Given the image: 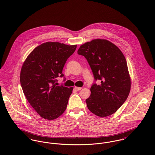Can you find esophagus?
Here are the masks:
<instances>
[{"label":"esophagus","mask_w":155,"mask_h":155,"mask_svg":"<svg viewBox=\"0 0 155 155\" xmlns=\"http://www.w3.org/2000/svg\"><path fill=\"white\" fill-rule=\"evenodd\" d=\"M81 89H82L81 87H74V89L76 90V91H79V90H81Z\"/></svg>","instance_id":"esophagus-1"}]
</instances>
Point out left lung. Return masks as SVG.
Returning a JSON list of instances; mask_svg holds the SVG:
<instances>
[{"label": "left lung", "mask_w": 155, "mask_h": 155, "mask_svg": "<svg viewBox=\"0 0 155 155\" xmlns=\"http://www.w3.org/2000/svg\"><path fill=\"white\" fill-rule=\"evenodd\" d=\"M85 57L98 85L94 84L86 100L89 110L104 117L115 113L127 99L131 78L125 56L119 48L106 39H94L78 51Z\"/></svg>", "instance_id": "left-lung-1"}]
</instances>
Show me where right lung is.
Wrapping results in <instances>:
<instances>
[{
    "instance_id": "1",
    "label": "right lung",
    "mask_w": 155,
    "mask_h": 155,
    "mask_svg": "<svg viewBox=\"0 0 155 155\" xmlns=\"http://www.w3.org/2000/svg\"><path fill=\"white\" fill-rule=\"evenodd\" d=\"M76 45L48 42L35 48L24 61L20 73L24 94L43 118L54 120L66 110L73 87L58 86L57 78Z\"/></svg>"
}]
</instances>
